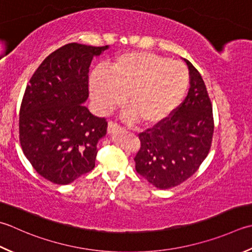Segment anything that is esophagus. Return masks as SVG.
Instances as JSON below:
<instances>
[{
    "label": "esophagus",
    "mask_w": 252,
    "mask_h": 252,
    "mask_svg": "<svg viewBox=\"0 0 252 252\" xmlns=\"http://www.w3.org/2000/svg\"><path fill=\"white\" fill-rule=\"evenodd\" d=\"M123 131H125L123 130V127L118 126L115 122H109V125H108V132L111 133V134H115V133H119Z\"/></svg>",
    "instance_id": "obj_1"
}]
</instances>
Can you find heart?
Segmentation results:
<instances>
[{
	"label": "heart",
	"mask_w": 252,
	"mask_h": 252,
	"mask_svg": "<svg viewBox=\"0 0 252 252\" xmlns=\"http://www.w3.org/2000/svg\"><path fill=\"white\" fill-rule=\"evenodd\" d=\"M189 73L179 61L149 52H127L117 58L108 71H97L90 82L98 110L107 113L122 105L126 117L155 125L169 117L184 98Z\"/></svg>",
	"instance_id": "heart-1"
}]
</instances>
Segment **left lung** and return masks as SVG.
<instances>
[{
    "mask_svg": "<svg viewBox=\"0 0 252 252\" xmlns=\"http://www.w3.org/2000/svg\"><path fill=\"white\" fill-rule=\"evenodd\" d=\"M188 65L190 88L174 115L141 133L135 169L158 189L176 187L198 170L208 156L214 131L212 103L204 81L192 63Z\"/></svg>",
    "mask_w": 252,
    "mask_h": 252,
    "instance_id": "1",
    "label": "left lung"
}]
</instances>
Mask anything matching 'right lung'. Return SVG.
Returning <instances> with one entry per match:
<instances>
[{
  "label": "right lung",
  "instance_id": "add662e5",
  "mask_svg": "<svg viewBox=\"0 0 252 252\" xmlns=\"http://www.w3.org/2000/svg\"><path fill=\"white\" fill-rule=\"evenodd\" d=\"M108 49L65 44L44 59L25 91L19 141L34 170L53 184L68 185L95 167L108 123L84 103L92 60Z\"/></svg>",
  "mask_w": 252,
  "mask_h": 252
}]
</instances>
